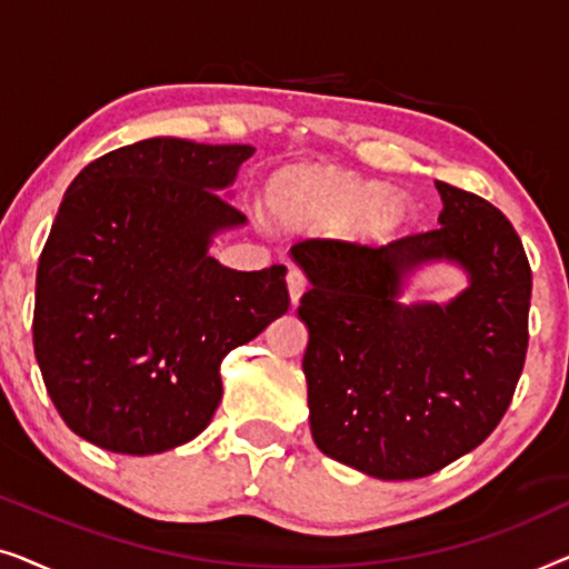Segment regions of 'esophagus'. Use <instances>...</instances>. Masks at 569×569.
Masks as SVG:
<instances>
[{
    "label": "esophagus",
    "mask_w": 569,
    "mask_h": 569,
    "mask_svg": "<svg viewBox=\"0 0 569 569\" xmlns=\"http://www.w3.org/2000/svg\"><path fill=\"white\" fill-rule=\"evenodd\" d=\"M306 287H308L306 271L298 269V267H290V271H287V290H290L292 302L300 300V295L306 292Z\"/></svg>",
    "instance_id": "obj_1"
}]
</instances>
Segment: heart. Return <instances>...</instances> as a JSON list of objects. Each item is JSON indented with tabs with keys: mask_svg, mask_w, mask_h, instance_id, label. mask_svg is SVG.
<instances>
[{
	"mask_svg": "<svg viewBox=\"0 0 569 569\" xmlns=\"http://www.w3.org/2000/svg\"><path fill=\"white\" fill-rule=\"evenodd\" d=\"M269 207L287 224L341 228L352 222L360 238L383 240L409 220L411 204L383 186L323 168L282 170L269 186Z\"/></svg>",
	"mask_w": 569,
	"mask_h": 569,
	"instance_id": "obj_1",
	"label": "heart"
}]
</instances>
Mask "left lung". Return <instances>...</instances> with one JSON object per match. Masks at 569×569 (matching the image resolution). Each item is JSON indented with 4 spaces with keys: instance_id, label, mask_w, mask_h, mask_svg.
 Segmentation results:
<instances>
[{
    "instance_id": "left-lung-1",
    "label": "left lung",
    "mask_w": 569,
    "mask_h": 569,
    "mask_svg": "<svg viewBox=\"0 0 569 569\" xmlns=\"http://www.w3.org/2000/svg\"><path fill=\"white\" fill-rule=\"evenodd\" d=\"M435 186L438 228L386 246H292L310 279L298 308L310 432L326 456L378 479L427 477L485 442L526 362L531 267L516 228L477 193ZM438 258L461 262L470 287L448 307H401L402 277Z\"/></svg>"
}]
</instances>
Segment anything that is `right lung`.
<instances>
[{
	"label": "right lung",
	"instance_id": "1",
	"mask_svg": "<svg viewBox=\"0 0 569 569\" xmlns=\"http://www.w3.org/2000/svg\"><path fill=\"white\" fill-rule=\"evenodd\" d=\"M251 144L154 137L92 160L61 199L36 274L33 349L67 427L152 456L212 422L220 362L287 313V267L209 256L246 214L222 197Z\"/></svg>",
	"mask_w": 569,
	"mask_h": 569
}]
</instances>
